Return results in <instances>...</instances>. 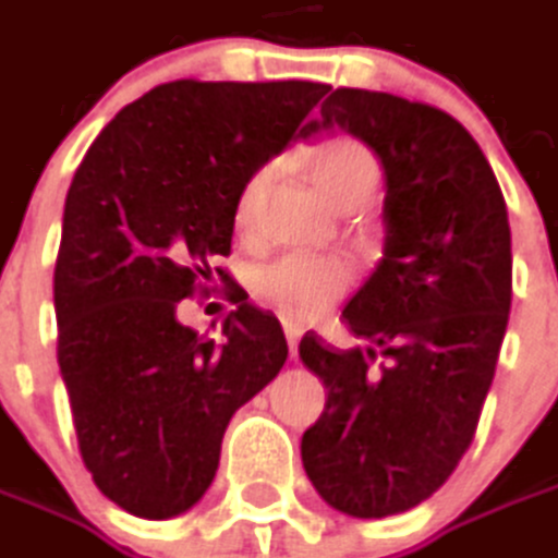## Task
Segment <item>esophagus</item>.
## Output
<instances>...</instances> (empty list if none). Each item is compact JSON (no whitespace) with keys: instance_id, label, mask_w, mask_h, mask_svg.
<instances>
[{"instance_id":"obj_1","label":"esophagus","mask_w":558,"mask_h":558,"mask_svg":"<svg viewBox=\"0 0 558 558\" xmlns=\"http://www.w3.org/2000/svg\"><path fill=\"white\" fill-rule=\"evenodd\" d=\"M301 329L298 326H291V323H286V338H289V354L294 356L298 354V341H301Z\"/></svg>"}]
</instances>
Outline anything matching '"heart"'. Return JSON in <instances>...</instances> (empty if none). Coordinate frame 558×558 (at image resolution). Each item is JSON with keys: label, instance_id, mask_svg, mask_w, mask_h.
Segmentation results:
<instances>
[{"label": "heart", "instance_id": "1", "mask_svg": "<svg viewBox=\"0 0 558 558\" xmlns=\"http://www.w3.org/2000/svg\"><path fill=\"white\" fill-rule=\"evenodd\" d=\"M313 180L319 192L335 204H344L369 192L378 183V161L375 155L354 136H332L326 140L311 158ZM269 180V170H254L239 192L235 220L239 226L251 223L257 198ZM354 272L338 257H311V254H282L264 267L251 272V291L289 319H313L329 311L335 301L351 289Z\"/></svg>", "mask_w": 558, "mask_h": 558}]
</instances>
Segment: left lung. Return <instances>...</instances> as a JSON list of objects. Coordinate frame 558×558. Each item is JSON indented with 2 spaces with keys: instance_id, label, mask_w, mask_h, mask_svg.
I'll return each instance as SVG.
<instances>
[{
  "instance_id": "left-lung-1",
  "label": "left lung",
  "mask_w": 558,
  "mask_h": 558,
  "mask_svg": "<svg viewBox=\"0 0 558 558\" xmlns=\"http://www.w3.org/2000/svg\"><path fill=\"white\" fill-rule=\"evenodd\" d=\"M344 130L385 167V257L341 311L363 341L301 338L326 410L301 438L319 497L356 519L428 500L475 438L512 304L500 183L460 120L369 89H335L304 136Z\"/></svg>"
}]
</instances>
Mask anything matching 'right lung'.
Wrapping results in <instances>:
<instances>
[{
    "mask_svg": "<svg viewBox=\"0 0 558 558\" xmlns=\"http://www.w3.org/2000/svg\"><path fill=\"white\" fill-rule=\"evenodd\" d=\"M326 93L307 80L161 83L76 167L54 260L58 366L93 482L140 519L202 500L232 413L286 366L279 319L239 286L220 341L183 326L177 304L214 276L229 282L217 260L242 185L307 133Z\"/></svg>",
    "mask_w": 558,
    "mask_h": 558,
    "instance_id": "right-lung-1",
    "label": "right lung"
}]
</instances>
